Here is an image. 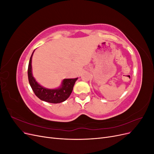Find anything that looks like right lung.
<instances>
[{
    "instance_id": "add662e5",
    "label": "right lung",
    "mask_w": 154,
    "mask_h": 154,
    "mask_svg": "<svg viewBox=\"0 0 154 154\" xmlns=\"http://www.w3.org/2000/svg\"><path fill=\"white\" fill-rule=\"evenodd\" d=\"M34 51L32 52L29 60L27 74H28L29 84L35 95L40 100L51 103H59L66 101L71 95L74 83L78 80V78L64 79L62 81L61 86L58 88H55V89H49V88H46L41 86L35 80L32 74L31 60Z\"/></svg>"
}]
</instances>
